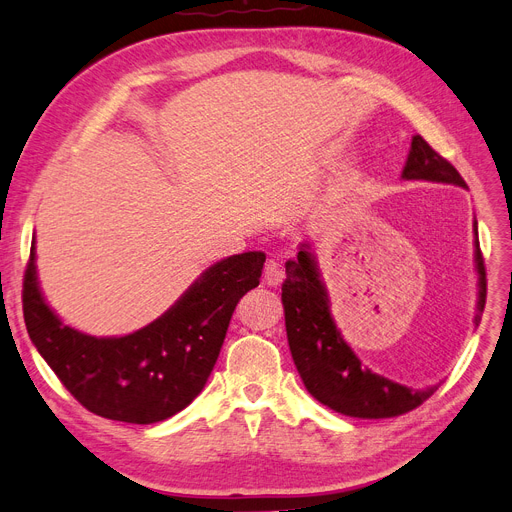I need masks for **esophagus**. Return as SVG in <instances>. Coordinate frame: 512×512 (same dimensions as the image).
I'll return each mask as SVG.
<instances>
[{
  "instance_id": "esophagus-1",
  "label": "esophagus",
  "mask_w": 512,
  "mask_h": 512,
  "mask_svg": "<svg viewBox=\"0 0 512 512\" xmlns=\"http://www.w3.org/2000/svg\"><path fill=\"white\" fill-rule=\"evenodd\" d=\"M283 277L285 275H283L281 264L277 260H268L264 266V283L270 287H277V285H281Z\"/></svg>"
}]
</instances>
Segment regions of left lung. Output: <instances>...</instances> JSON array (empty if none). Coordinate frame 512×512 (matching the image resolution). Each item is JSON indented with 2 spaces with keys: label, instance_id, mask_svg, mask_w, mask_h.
Segmentation results:
<instances>
[{
  "label": "left lung",
  "instance_id": "8db88e82",
  "mask_svg": "<svg viewBox=\"0 0 512 512\" xmlns=\"http://www.w3.org/2000/svg\"><path fill=\"white\" fill-rule=\"evenodd\" d=\"M403 177L467 188L465 179L453 163L438 155L422 136H413L411 140ZM475 264L479 275L477 310L484 312L488 281L477 239ZM285 273L287 279L283 283L281 302L285 310L287 341L295 368L316 401L349 417L382 419L403 415L434 395L436 386L413 390L362 366L359 357L343 341L333 316H330L328 295L308 246L299 248L295 260L285 262ZM477 322L479 316H475V324Z\"/></svg>",
  "mask_w": 512,
  "mask_h": 512
}]
</instances>
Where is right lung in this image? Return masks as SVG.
I'll list each match as a JSON object with an SVG mask.
<instances>
[{"instance_id":"add662e5","label":"right lung","mask_w":512,"mask_h":512,"mask_svg":"<svg viewBox=\"0 0 512 512\" xmlns=\"http://www.w3.org/2000/svg\"><path fill=\"white\" fill-rule=\"evenodd\" d=\"M264 260V252L229 256L204 270L155 322L126 337L97 339L66 326L45 304L33 244L22 287L28 337L84 409L115 422L157 424L204 388L231 314L258 287Z\"/></svg>"}]
</instances>
